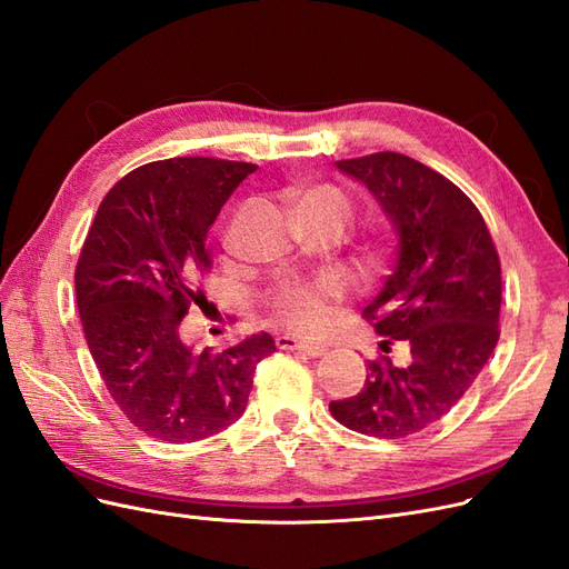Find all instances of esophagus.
<instances>
[{
  "mask_svg": "<svg viewBox=\"0 0 569 569\" xmlns=\"http://www.w3.org/2000/svg\"><path fill=\"white\" fill-rule=\"evenodd\" d=\"M274 347L282 349V351H301L306 356H322L325 353V347L322 343H316V341H303V339H297V337H289V335H280L274 337Z\"/></svg>",
  "mask_w": 569,
  "mask_h": 569,
  "instance_id": "esophagus-1",
  "label": "esophagus"
}]
</instances>
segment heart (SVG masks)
<instances>
[{"instance_id": "obj_1", "label": "heart", "mask_w": 569, "mask_h": 569, "mask_svg": "<svg viewBox=\"0 0 569 569\" xmlns=\"http://www.w3.org/2000/svg\"><path fill=\"white\" fill-rule=\"evenodd\" d=\"M287 197L301 218H330L343 228L353 213L351 199L337 184H295L287 189ZM343 295V284L337 278L320 280H284L274 284L263 306L270 320L282 330L297 335L318 332L327 320L330 306Z\"/></svg>"}]
</instances>
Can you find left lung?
<instances>
[{"label": "left lung", "instance_id": "1", "mask_svg": "<svg viewBox=\"0 0 569 569\" xmlns=\"http://www.w3.org/2000/svg\"><path fill=\"white\" fill-rule=\"evenodd\" d=\"M382 203L399 232V258L363 318L390 343H409L406 367L368 360L366 385L330 403L353 432L403 439L441 420L496 349L501 261L477 206L449 178L396 151L337 161Z\"/></svg>", "mask_w": 569, "mask_h": 569}]
</instances>
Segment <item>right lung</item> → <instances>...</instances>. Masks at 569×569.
Returning <instances> with one entry per match:
<instances>
[{"mask_svg": "<svg viewBox=\"0 0 569 569\" xmlns=\"http://www.w3.org/2000/svg\"><path fill=\"white\" fill-rule=\"evenodd\" d=\"M253 163L180 157L134 168L99 203L76 266L84 339L111 399L151 439L189 443L242 416L253 370L274 339L201 351L180 337L199 278L211 270L209 230Z\"/></svg>", "mask_w": 569, "mask_h": 569, "instance_id": "right-lung-1", "label": "right lung"}]
</instances>
